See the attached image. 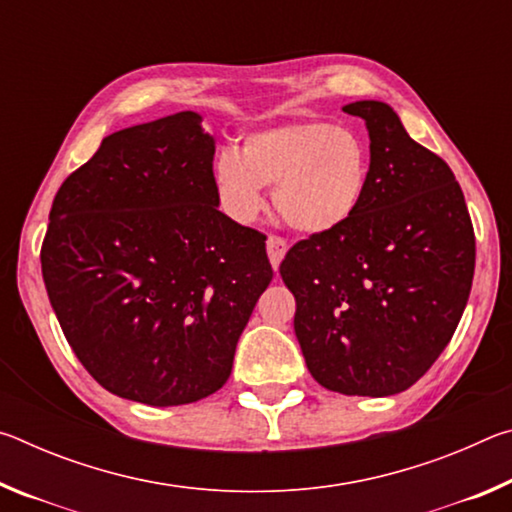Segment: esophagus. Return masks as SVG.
<instances>
[{"mask_svg": "<svg viewBox=\"0 0 512 512\" xmlns=\"http://www.w3.org/2000/svg\"><path fill=\"white\" fill-rule=\"evenodd\" d=\"M266 250H268V259H271V266L277 271V268H280V264H282L284 255H287V250H289L287 241H284L282 237H268L266 239Z\"/></svg>", "mask_w": 512, "mask_h": 512, "instance_id": "1", "label": "esophagus"}]
</instances>
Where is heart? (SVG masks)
Masks as SVG:
<instances>
[{
  "label": "heart",
  "mask_w": 512,
  "mask_h": 512,
  "mask_svg": "<svg viewBox=\"0 0 512 512\" xmlns=\"http://www.w3.org/2000/svg\"><path fill=\"white\" fill-rule=\"evenodd\" d=\"M370 146L359 131L302 119L244 137L239 155H216L212 178L225 214L253 223L273 185L277 214L302 235H327L348 225L370 187Z\"/></svg>",
  "instance_id": "obj_1"
}]
</instances>
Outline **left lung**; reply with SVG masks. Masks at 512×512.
<instances>
[{
  "mask_svg": "<svg viewBox=\"0 0 512 512\" xmlns=\"http://www.w3.org/2000/svg\"><path fill=\"white\" fill-rule=\"evenodd\" d=\"M343 110L368 128L366 201L348 225L293 246L280 275L311 377L327 391L386 397L452 341L472 289L474 230L452 169L388 103Z\"/></svg>",
  "mask_w": 512,
  "mask_h": 512,
  "instance_id": "8db88e82",
  "label": "left lung"
}]
</instances>
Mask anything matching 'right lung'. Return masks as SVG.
I'll return each instance as SVG.
<instances>
[{"label":"right lung","instance_id":"1","mask_svg":"<svg viewBox=\"0 0 512 512\" xmlns=\"http://www.w3.org/2000/svg\"><path fill=\"white\" fill-rule=\"evenodd\" d=\"M194 110L103 137L54 198L42 277L85 370L124 400L178 406L228 381L273 280L266 237L219 212Z\"/></svg>","mask_w":512,"mask_h":512}]
</instances>
